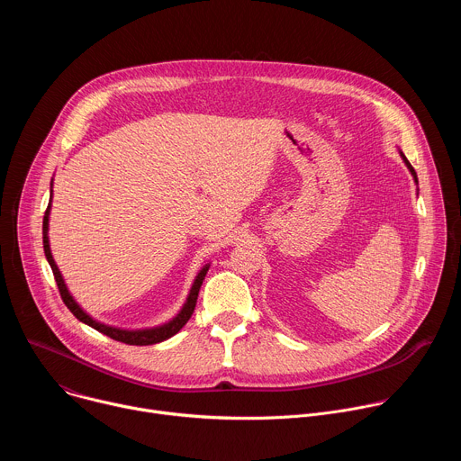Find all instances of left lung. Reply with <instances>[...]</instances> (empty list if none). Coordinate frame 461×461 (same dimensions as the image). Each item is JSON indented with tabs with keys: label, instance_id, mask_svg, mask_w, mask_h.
<instances>
[{
	"label": "left lung",
	"instance_id": "1",
	"mask_svg": "<svg viewBox=\"0 0 461 461\" xmlns=\"http://www.w3.org/2000/svg\"><path fill=\"white\" fill-rule=\"evenodd\" d=\"M400 157H402V158H403V162H405V166H407V169H409V171H411V175H412V178H414V182H416V184H418V175H416V171H414V167H412V166H411V162H409V160H407V157H405V155H403V151H400Z\"/></svg>",
	"mask_w": 461,
	"mask_h": 461
}]
</instances>
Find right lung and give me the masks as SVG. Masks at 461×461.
Instances as JSON below:
<instances>
[{
	"instance_id": "1",
	"label": "right lung",
	"mask_w": 461,
	"mask_h": 461,
	"mask_svg": "<svg viewBox=\"0 0 461 461\" xmlns=\"http://www.w3.org/2000/svg\"><path fill=\"white\" fill-rule=\"evenodd\" d=\"M52 204V180H50V203L47 206V212L43 215V251H45V257H47V262L50 265V270L54 274V279H56V285H58V290H59V295L65 303V306H68L75 317L82 322H86L87 326L95 328V330H98L100 334L104 336H109L111 339L114 341H120V343H125V345H137V347H146V345H155V343H160V341H166L169 338H173L180 328L189 321L193 310H194V304H196V297H199V290L203 286V281L210 270V262L208 265H204L201 268V272L196 274L191 288H189V294L185 297V303L182 304V308L178 310V313L169 319L167 322H162L158 326H149V328H135V330H129V328H120V326H113V324H105L98 319H95L93 315H89L80 304L78 301L73 297V294L69 292L68 285H65V279L58 268V265L54 262V257L50 253V242H49V215H50V206Z\"/></svg>"
}]
</instances>
